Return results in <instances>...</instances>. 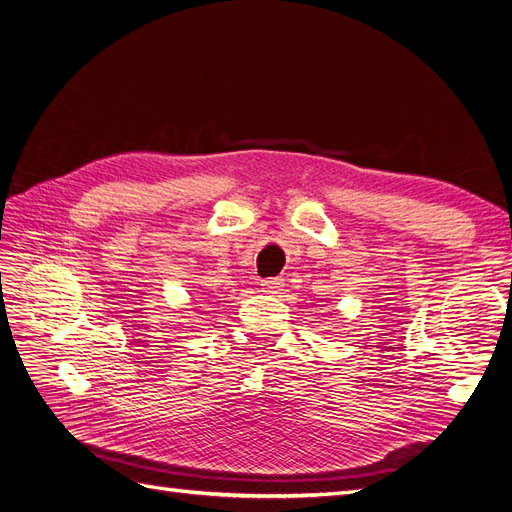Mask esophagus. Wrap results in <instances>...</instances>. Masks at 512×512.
Listing matches in <instances>:
<instances>
[{
  "instance_id": "obj_1",
  "label": "esophagus",
  "mask_w": 512,
  "mask_h": 512,
  "mask_svg": "<svg viewBox=\"0 0 512 512\" xmlns=\"http://www.w3.org/2000/svg\"><path fill=\"white\" fill-rule=\"evenodd\" d=\"M261 287L266 293H278V291H282V287H285V285H282V278H272V280H263Z\"/></svg>"
}]
</instances>
